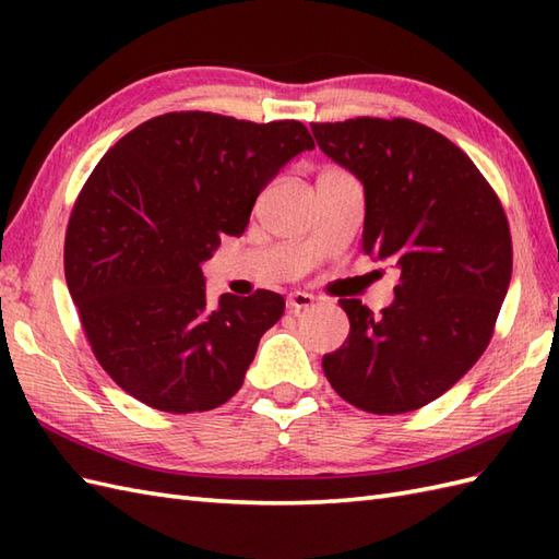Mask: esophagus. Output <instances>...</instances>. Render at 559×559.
I'll return each mask as SVG.
<instances>
[{
	"mask_svg": "<svg viewBox=\"0 0 559 559\" xmlns=\"http://www.w3.org/2000/svg\"><path fill=\"white\" fill-rule=\"evenodd\" d=\"M286 305H288V310H290V312L307 310V307H312V305H314V295H310V293H302V290H293V293H288V300H286Z\"/></svg>",
	"mask_w": 559,
	"mask_h": 559,
	"instance_id": "esophagus-1",
	"label": "esophagus"
}]
</instances>
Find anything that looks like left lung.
Instances as JSON below:
<instances>
[{
    "instance_id": "left-lung-1",
    "label": "left lung",
    "mask_w": 559,
    "mask_h": 559,
    "mask_svg": "<svg viewBox=\"0 0 559 559\" xmlns=\"http://www.w3.org/2000/svg\"><path fill=\"white\" fill-rule=\"evenodd\" d=\"M326 156L365 189L362 252L399 271L374 314L341 300L346 343L322 358L341 399L394 415L439 399L478 362L512 281L500 199L473 160L435 129L358 117L312 124Z\"/></svg>"
}]
</instances>
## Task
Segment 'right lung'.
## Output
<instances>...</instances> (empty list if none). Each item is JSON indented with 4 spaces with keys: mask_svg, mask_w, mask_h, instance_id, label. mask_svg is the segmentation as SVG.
<instances>
[{
    "mask_svg": "<svg viewBox=\"0 0 559 559\" xmlns=\"http://www.w3.org/2000/svg\"><path fill=\"white\" fill-rule=\"evenodd\" d=\"M314 141L302 122L168 112L105 153L69 218L64 276L103 370L165 413L237 394L286 300L257 290L209 305L201 264L240 237L273 177Z\"/></svg>",
    "mask_w": 559,
    "mask_h": 559,
    "instance_id": "right-lung-1",
    "label": "right lung"
}]
</instances>
